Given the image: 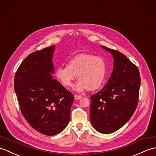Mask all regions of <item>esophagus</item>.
Segmentation results:
<instances>
[{
  "label": "esophagus",
  "mask_w": 156,
  "mask_h": 156,
  "mask_svg": "<svg viewBox=\"0 0 156 156\" xmlns=\"http://www.w3.org/2000/svg\"><path fill=\"white\" fill-rule=\"evenodd\" d=\"M74 99H76V100H78V99H80V98H82L81 96L77 95V94H74Z\"/></svg>",
  "instance_id": "obj_1"
}]
</instances>
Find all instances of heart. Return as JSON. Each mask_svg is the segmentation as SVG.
<instances>
[{
    "mask_svg": "<svg viewBox=\"0 0 156 156\" xmlns=\"http://www.w3.org/2000/svg\"><path fill=\"white\" fill-rule=\"evenodd\" d=\"M107 70V62L101 56L80 54L68 61L67 66H59L55 77L64 87H69L76 76L78 82L74 87L78 91L97 90L102 85Z\"/></svg>",
    "mask_w": 156,
    "mask_h": 156,
    "instance_id": "heart-1",
    "label": "heart"
}]
</instances>
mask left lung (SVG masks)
Here are the masks:
<instances>
[{
  "label": "left lung",
  "mask_w": 156,
  "mask_h": 156,
  "mask_svg": "<svg viewBox=\"0 0 156 156\" xmlns=\"http://www.w3.org/2000/svg\"><path fill=\"white\" fill-rule=\"evenodd\" d=\"M114 59L113 71L108 82L97 93L90 96V122L101 133H113L133 115L139 101L141 84L137 66L115 49L102 46Z\"/></svg>",
  "instance_id": "1"
}]
</instances>
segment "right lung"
Instances as JSON below:
<instances>
[{"mask_svg": "<svg viewBox=\"0 0 156 156\" xmlns=\"http://www.w3.org/2000/svg\"><path fill=\"white\" fill-rule=\"evenodd\" d=\"M55 45L29 54L16 70L14 89L23 117L39 133L49 136L68 124L74 102L72 92L53 78Z\"/></svg>", "mask_w": 156, "mask_h": 156, "instance_id": "obj_1", "label": "right lung"}]
</instances>
